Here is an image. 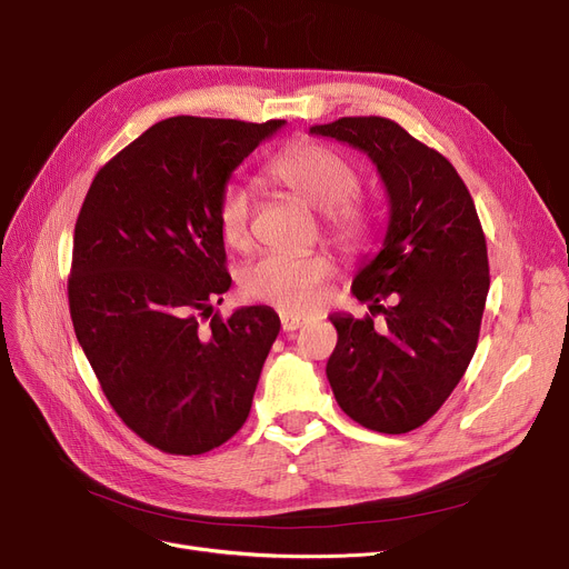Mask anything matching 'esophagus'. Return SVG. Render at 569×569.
I'll return each instance as SVG.
<instances>
[{
  "instance_id": "esophagus-1",
  "label": "esophagus",
  "mask_w": 569,
  "mask_h": 569,
  "mask_svg": "<svg viewBox=\"0 0 569 569\" xmlns=\"http://www.w3.org/2000/svg\"><path fill=\"white\" fill-rule=\"evenodd\" d=\"M302 325H305V318H302V316H295V313H281V327H283V332H295V330H300Z\"/></svg>"
}]
</instances>
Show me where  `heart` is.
<instances>
[{
	"instance_id": "obj_1",
	"label": "heart",
	"mask_w": 569,
	"mask_h": 569,
	"mask_svg": "<svg viewBox=\"0 0 569 569\" xmlns=\"http://www.w3.org/2000/svg\"><path fill=\"white\" fill-rule=\"evenodd\" d=\"M264 177L320 209L325 232L343 249H355L369 239L367 209L352 198L360 177L337 149L320 142H295L264 166ZM251 217V191L239 182L228 184L217 202V223L228 247H249ZM335 272L332 256L322 251L264 253L242 267L239 288L251 302L274 305L283 313H305L320 302L322 286Z\"/></svg>"
}]
</instances>
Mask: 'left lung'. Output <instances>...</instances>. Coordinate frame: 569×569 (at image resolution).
<instances>
[{
	"mask_svg": "<svg viewBox=\"0 0 569 569\" xmlns=\"http://www.w3.org/2000/svg\"><path fill=\"white\" fill-rule=\"evenodd\" d=\"M311 133L367 152L390 200L382 249L352 281L371 313L330 316L339 341L327 380L357 425L408 433L438 412L475 355L489 292L485 230L455 166L392 119L341 117Z\"/></svg>",
	"mask_w": 569,
	"mask_h": 569,
	"instance_id": "left-lung-1",
	"label": "left lung"
}]
</instances>
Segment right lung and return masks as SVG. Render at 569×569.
<instances>
[{
  "instance_id": "right-lung-1",
  "label": "right lung",
  "mask_w": 569,
  "mask_h": 569,
  "mask_svg": "<svg viewBox=\"0 0 569 569\" xmlns=\"http://www.w3.org/2000/svg\"><path fill=\"white\" fill-rule=\"evenodd\" d=\"M283 124L168 117L97 172L80 207L73 330L112 410L161 452L204 455L249 417L281 320L269 307L214 311L230 288L217 202Z\"/></svg>"
}]
</instances>
